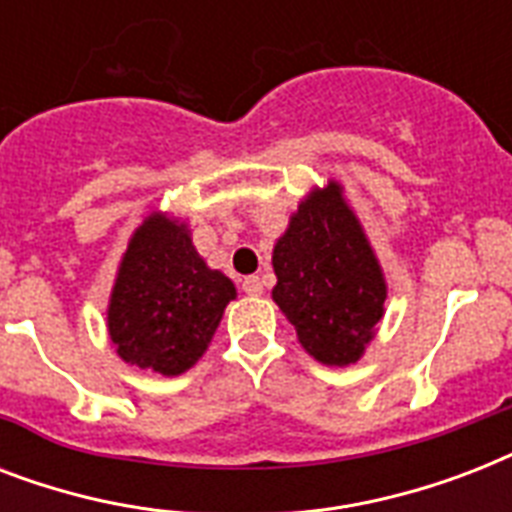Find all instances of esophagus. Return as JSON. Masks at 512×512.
I'll use <instances>...</instances> for the list:
<instances>
[{
	"mask_svg": "<svg viewBox=\"0 0 512 512\" xmlns=\"http://www.w3.org/2000/svg\"><path fill=\"white\" fill-rule=\"evenodd\" d=\"M241 289L252 297L263 295V279H260V276H247V279L241 281Z\"/></svg>",
	"mask_w": 512,
	"mask_h": 512,
	"instance_id": "esophagus-1",
	"label": "esophagus"
}]
</instances>
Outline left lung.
<instances>
[{
	"label": "left lung",
	"instance_id": "obj_1",
	"mask_svg": "<svg viewBox=\"0 0 512 512\" xmlns=\"http://www.w3.org/2000/svg\"><path fill=\"white\" fill-rule=\"evenodd\" d=\"M273 300L321 364H356L382 319L385 279L356 215L329 183L300 204L273 247Z\"/></svg>",
	"mask_w": 512,
	"mask_h": 512
}]
</instances>
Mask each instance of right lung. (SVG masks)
Wrapping results in <instances>:
<instances>
[{
  "label": "right lung",
  "instance_id": "1",
  "mask_svg": "<svg viewBox=\"0 0 512 512\" xmlns=\"http://www.w3.org/2000/svg\"><path fill=\"white\" fill-rule=\"evenodd\" d=\"M233 297V281L207 268L185 225L151 215L119 265L108 332L127 364L170 377L196 364Z\"/></svg>",
  "mask_w": 512,
  "mask_h": 512
}]
</instances>
